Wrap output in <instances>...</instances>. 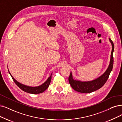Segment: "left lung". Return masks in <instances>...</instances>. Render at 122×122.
<instances>
[{"instance_id": "left-lung-1", "label": "left lung", "mask_w": 122, "mask_h": 122, "mask_svg": "<svg viewBox=\"0 0 122 122\" xmlns=\"http://www.w3.org/2000/svg\"><path fill=\"white\" fill-rule=\"evenodd\" d=\"M109 41L112 46L110 64L106 71L101 76L92 81H81L80 80H74L72 77V72L71 71V74L69 77V81L72 88L76 91L81 93H90L100 89L106 83L113 69L114 63L113 55L114 51V45L110 38H109Z\"/></svg>"}]
</instances>
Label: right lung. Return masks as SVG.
Wrapping results in <instances>:
<instances>
[{"label": "right lung", "mask_w": 122, "mask_h": 122, "mask_svg": "<svg viewBox=\"0 0 122 122\" xmlns=\"http://www.w3.org/2000/svg\"><path fill=\"white\" fill-rule=\"evenodd\" d=\"M8 70V72L9 73V74H10V75L11 76L13 81L16 84V85L19 87V88L21 89L24 92H28V93H30V94H37L42 93V92L45 91L48 88V87L50 84V82H51V80L52 74H51L50 76L48 77V79L46 80V81L45 82H43V83L42 84H41V85L36 86H26L25 85L22 84L20 83L19 82H18V81H17L11 75L10 71H9V70Z\"/></svg>", "instance_id": "add662e5"}]
</instances>
